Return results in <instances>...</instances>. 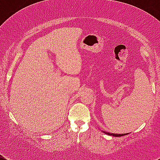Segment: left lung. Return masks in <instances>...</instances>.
<instances>
[{"instance_id":"obj_1","label":"left lung","mask_w":160,"mask_h":160,"mask_svg":"<svg viewBox=\"0 0 160 160\" xmlns=\"http://www.w3.org/2000/svg\"><path fill=\"white\" fill-rule=\"evenodd\" d=\"M104 132L105 134H107V135H113V136H115V137H120V136H123V135H128V133H126V134H114V133H109V132Z\"/></svg>"}]
</instances>
